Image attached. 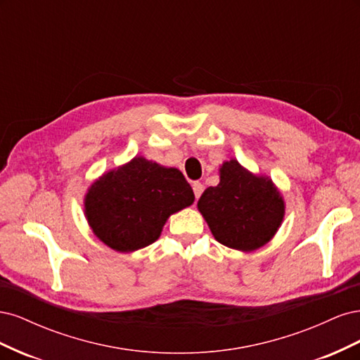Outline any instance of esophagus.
<instances>
[{
    "mask_svg": "<svg viewBox=\"0 0 360 360\" xmlns=\"http://www.w3.org/2000/svg\"><path fill=\"white\" fill-rule=\"evenodd\" d=\"M192 189H193V193H195V198H200L201 197V193H202V191H204V186L202 184L200 183V181H195L193 184H192Z\"/></svg>",
    "mask_w": 360,
    "mask_h": 360,
    "instance_id": "obj_1",
    "label": "esophagus"
}]
</instances>
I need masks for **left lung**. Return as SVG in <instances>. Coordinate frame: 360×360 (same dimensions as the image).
<instances>
[{
    "label": "left lung",
    "mask_w": 360,
    "mask_h": 360,
    "mask_svg": "<svg viewBox=\"0 0 360 360\" xmlns=\"http://www.w3.org/2000/svg\"><path fill=\"white\" fill-rule=\"evenodd\" d=\"M198 210L217 242L252 252L278 233L285 201L269 176L254 174L231 158L219 167V184L201 195Z\"/></svg>",
    "instance_id": "8db88e82"
}]
</instances>
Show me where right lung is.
Returning <instances> with one entry per match:
<instances>
[{
  "instance_id": "add662e5",
  "label": "right lung",
  "mask_w": 360,
  "mask_h": 360,
  "mask_svg": "<svg viewBox=\"0 0 360 360\" xmlns=\"http://www.w3.org/2000/svg\"><path fill=\"white\" fill-rule=\"evenodd\" d=\"M193 200L180 169L135 156L90 184L84 214L102 243L127 254L155 243L168 217Z\"/></svg>"
}]
</instances>
